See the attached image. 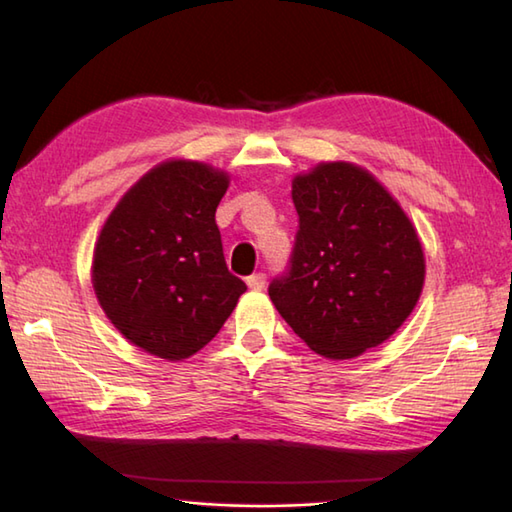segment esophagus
Returning a JSON list of instances; mask_svg holds the SVG:
<instances>
[{"instance_id":"esophagus-1","label":"esophagus","mask_w":512,"mask_h":512,"mask_svg":"<svg viewBox=\"0 0 512 512\" xmlns=\"http://www.w3.org/2000/svg\"><path fill=\"white\" fill-rule=\"evenodd\" d=\"M246 286L250 290H262L266 286V275L264 273H255V275L246 277Z\"/></svg>"}]
</instances>
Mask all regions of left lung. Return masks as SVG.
<instances>
[{
	"label": "left lung",
	"instance_id": "8db88e82",
	"mask_svg": "<svg viewBox=\"0 0 512 512\" xmlns=\"http://www.w3.org/2000/svg\"><path fill=\"white\" fill-rule=\"evenodd\" d=\"M299 231L290 268L268 288L312 352L345 361L387 341L416 308L424 253L398 200L354 162L292 180Z\"/></svg>",
	"mask_w": 512,
	"mask_h": 512
}]
</instances>
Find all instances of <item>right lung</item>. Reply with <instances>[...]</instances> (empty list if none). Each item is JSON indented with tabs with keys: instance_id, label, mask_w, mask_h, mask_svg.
Wrapping results in <instances>:
<instances>
[{
	"instance_id": "obj_1",
	"label": "right lung",
	"mask_w": 512,
	"mask_h": 512,
	"mask_svg": "<svg viewBox=\"0 0 512 512\" xmlns=\"http://www.w3.org/2000/svg\"><path fill=\"white\" fill-rule=\"evenodd\" d=\"M228 173L173 158L149 169L107 217L92 286L129 343L182 361L209 343L246 292L228 273L215 209Z\"/></svg>"
}]
</instances>
